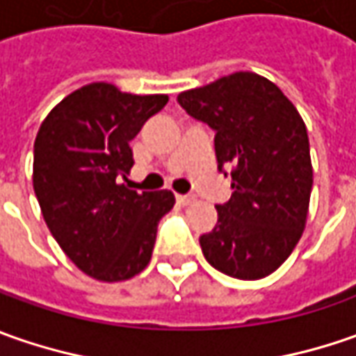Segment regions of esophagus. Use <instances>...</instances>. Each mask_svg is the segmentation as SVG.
Returning <instances> with one entry per match:
<instances>
[{
  "mask_svg": "<svg viewBox=\"0 0 356 356\" xmlns=\"http://www.w3.org/2000/svg\"><path fill=\"white\" fill-rule=\"evenodd\" d=\"M176 202H178L180 206H190V204L196 202V198H194V196H182V194H178V196H176Z\"/></svg>",
  "mask_w": 356,
  "mask_h": 356,
  "instance_id": "34e87169",
  "label": "esophagus"
}]
</instances>
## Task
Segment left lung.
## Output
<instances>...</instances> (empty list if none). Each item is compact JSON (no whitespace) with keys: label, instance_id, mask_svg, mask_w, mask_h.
<instances>
[{"label":"left lung","instance_id":"1","mask_svg":"<svg viewBox=\"0 0 356 356\" xmlns=\"http://www.w3.org/2000/svg\"><path fill=\"white\" fill-rule=\"evenodd\" d=\"M178 103L216 130L218 168L234 166L232 198L200 245L236 280H261L291 255L305 229L313 166L305 122L266 76L238 71L184 90Z\"/></svg>","mask_w":356,"mask_h":356}]
</instances>
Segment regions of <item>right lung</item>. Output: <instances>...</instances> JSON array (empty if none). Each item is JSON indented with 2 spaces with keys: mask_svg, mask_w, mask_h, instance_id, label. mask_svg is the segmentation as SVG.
Here are the masks:
<instances>
[{
  "mask_svg": "<svg viewBox=\"0 0 356 356\" xmlns=\"http://www.w3.org/2000/svg\"><path fill=\"white\" fill-rule=\"evenodd\" d=\"M168 103L90 83L67 95L41 122L33 146V190L49 232L83 273L106 283L148 266L160 218L174 194L118 184L134 164L129 143Z\"/></svg>",
  "mask_w": 356,
  "mask_h": 356,
  "instance_id": "obj_1",
  "label": "right lung"
}]
</instances>
